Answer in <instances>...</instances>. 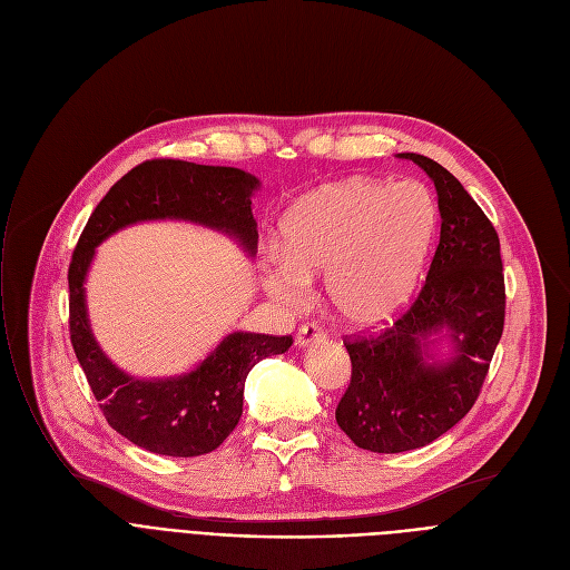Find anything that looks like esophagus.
<instances>
[{
  "instance_id": "esophagus-1",
  "label": "esophagus",
  "mask_w": 570,
  "mask_h": 570,
  "mask_svg": "<svg viewBox=\"0 0 570 570\" xmlns=\"http://www.w3.org/2000/svg\"><path fill=\"white\" fill-rule=\"evenodd\" d=\"M321 337H325L321 327H318V325H314V323H307V325H303V327H301V331H297L295 344L301 346V348H305V346H309L312 342H316V340H321Z\"/></svg>"
}]
</instances>
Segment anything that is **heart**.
I'll use <instances>...</instances> for the list:
<instances>
[{"label": "heart", "mask_w": 570, "mask_h": 570, "mask_svg": "<svg viewBox=\"0 0 570 570\" xmlns=\"http://www.w3.org/2000/svg\"><path fill=\"white\" fill-rule=\"evenodd\" d=\"M439 209L421 183L372 179L321 187L297 200L282 222L284 252L267 258L265 288L301 309L312 279L325 275L327 303L355 327L395 318L417 291L434 243Z\"/></svg>", "instance_id": "1"}]
</instances>
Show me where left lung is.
I'll return each mask as SVG.
<instances>
[{
	"label": "left lung",
	"instance_id": "1",
	"mask_svg": "<svg viewBox=\"0 0 570 570\" xmlns=\"http://www.w3.org/2000/svg\"><path fill=\"white\" fill-rule=\"evenodd\" d=\"M434 183L439 247L413 305L376 337L344 342L351 383L335 417L363 451L406 453L471 411L503 333L499 235L460 179L434 159L404 153Z\"/></svg>",
	"mask_w": 570,
	"mask_h": 570
}]
</instances>
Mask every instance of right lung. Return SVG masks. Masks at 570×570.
Listing matches in <instances>:
<instances>
[{
    "instance_id": "1",
    "label": "right lung",
    "mask_w": 570,
    "mask_h": 570,
    "mask_svg": "<svg viewBox=\"0 0 570 570\" xmlns=\"http://www.w3.org/2000/svg\"><path fill=\"white\" fill-rule=\"evenodd\" d=\"M258 187V177L230 166L142 161L110 187L78 239L69 265L71 344L108 425L149 453L168 458L213 453L243 415L252 367L267 355L286 353L293 340L237 331L185 374L131 376L104 353L89 325L85 282L97 247L127 226L175 219L219 230L254 258L258 230L252 196Z\"/></svg>"
}]
</instances>
